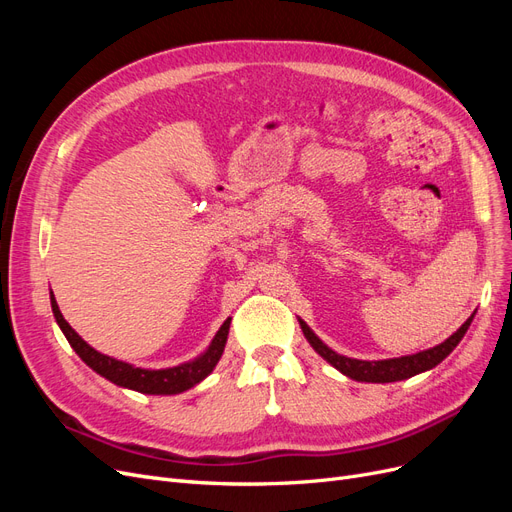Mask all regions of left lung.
<instances>
[{
  "mask_svg": "<svg viewBox=\"0 0 512 512\" xmlns=\"http://www.w3.org/2000/svg\"><path fill=\"white\" fill-rule=\"evenodd\" d=\"M472 318H474V314L466 322H463L451 337L444 339L442 344L433 346L429 350H423V352L399 356V359H386V361L348 359V356L337 354L327 344H322L320 339L314 335V331L309 329L303 320H299V322H301L303 335L307 337V342L312 344V348L322 356V359H327L335 369L342 371V374H346L348 378L359 380V382H397V380H406V378L421 374V371H427L431 367H436L440 361H444L446 356L451 354L455 350V346L461 342V337L466 335Z\"/></svg>",
  "mask_w": 512,
  "mask_h": 512,
  "instance_id": "8db88e82",
  "label": "left lung"
}]
</instances>
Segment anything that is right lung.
Wrapping results in <instances>:
<instances>
[{
    "label": "right lung",
    "instance_id": "obj_1",
    "mask_svg": "<svg viewBox=\"0 0 512 512\" xmlns=\"http://www.w3.org/2000/svg\"><path fill=\"white\" fill-rule=\"evenodd\" d=\"M51 305H53L55 320L61 327V331H64L70 346L91 369L98 371V374L104 376L106 380L115 382L117 386H126V389L147 393V395L183 393V391L192 389V386L198 384L200 380H205L213 371V367L220 361L226 337H228V329H230V318H228L220 327L218 335L213 337L209 350L190 363H183L179 367H170V369H141V367H134L130 363L111 359V356H106V354L91 348L85 339H81L79 333L70 327L66 318L61 316L59 305H57L53 294H51Z\"/></svg>",
    "mask_w": 512,
    "mask_h": 512
}]
</instances>
